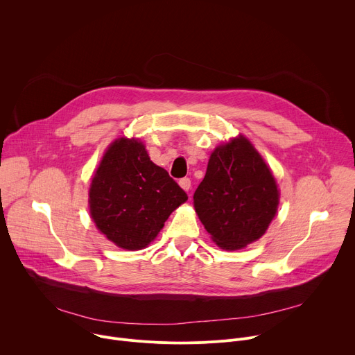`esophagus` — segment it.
I'll return each instance as SVG.
<instances>
[{
    "instance_id": "esophagus-1",
    "label": "esophagus",
    "mask_w": 355,
    "mask_h": 355,
    "mask_svg": "<svg viewBox=\"0 0 355 355\" xmlns=\"http://www.w3.org/2000/svg\"><path fill=\"white\" fill-rule=\"evenodd\" d=\"M178 184H180V187H181L184 191H189V188H191V180L187 178V177H185V178H181Z\"/></svg>"
}]
</instances>
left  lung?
<instances>
[{
    "instance_id": "obj_1",
    "label": "left lung",
    "mask_w": 355,
    "mask_h": 355,
    "mask_svg": "<svg viewBox=\"0 0 355 355\" xmlns=\"http://www.w3.org/2000/svg\"><path fill=\"white\" fill-rule=\"evenodd\" d=\"M279 204L277 181L259 151L244 136L218 146L205 178L193 193L199 220L225 250L259 240Z\"/></svg>"
}]
</instances>
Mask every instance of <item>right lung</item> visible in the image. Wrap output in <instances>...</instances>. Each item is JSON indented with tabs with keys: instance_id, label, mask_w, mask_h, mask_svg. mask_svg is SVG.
Segmentation results:
<instances>
[{
	"instance_id": "obj_1",
	"label": "right lung",
	"mask_w": 355,
	"mask_h": 355,
	"mask_svg": "<svg viewBox=\"0 0 355 355\" xmlns=\"http://www.w3.org/2000/svg\"><path fill=\"white\" fill-rule=\"evenodd\" d=\"M89 214L98 230L125 250L147 247L173 211L188 199L168 173L150 160L137 139H116L89 187Z\"/></svg>"
}]
</instances>
